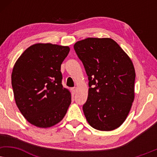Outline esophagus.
I'll return each mask as SVG.
<instances>
[{"mask_svg":"<svg viewBox=\"0 0 157 157\" xmlns=\"http://www.w3.org/2000/svg\"><path fill=\"white\" fill-rule=\"evenodd\" d=\"M72 93L73 94H75L76 92V90H77V88L76 87H74V88H72Z\"/></svg>","mask_w":157,"mask_h":157,"instance_id":"34e87169","label":"esophagus"}]
</instances>
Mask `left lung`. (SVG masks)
<instances>
[{"instance_id":"8db88e82","label":"left lung","mask_w":157,"mask_h":157,"mask_svg":"<svg viewBox=\"0 0 157 157\" xmlns=\"http://www.w3.org/2000/svg\"><path fill=\"white\" fill-rule=\"evenodd\" d=\"M89 78L83 111L95 129L112 131L125 121L134 100L136 74L128 56L109 38H88L74 46Z\"/></svg>"}]
</instances>
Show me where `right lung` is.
I'll return each instance as SVG.
<instances>
[{
    "instance_id": "obj_1",
    "label": "right lung",
    "mask_w": 157,
    "mask_h": 157,
    "mask_svg": "<svg viewBox=\"0 0 157 157\" xmlns=\"http://www.w3.org/2000/svg\"><path fill=\"white\" fill-rule=\"evenodd\" d=\"M68 46L36 44L25 50L13 68L11 83L16 104L30 124L48 128L63 119L71 102L63 87L61 66Z\"/></svg>"
}]
</instances>
